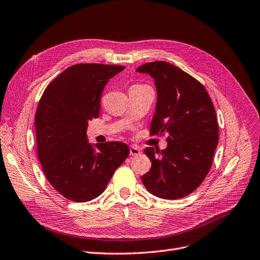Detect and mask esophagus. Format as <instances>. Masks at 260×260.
Instances as JSON below:
<instances>
[{"label": "esophagus", "instance_id": "34e87169", "mask_svg": "<svg viewBox=\"0 0 260 260\" xmlns=\"http://www.w3.org/2000/svg\"><path fill=\"white\" fill-rule=\"evenodd\" d=\"M139 154H141V149H140V148L131 146L130 147V155H139Z\"/></svg>", "mask_w": 260, "mask_h": 260}]
</instances>
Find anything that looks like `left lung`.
Returning a JSON list of instances; mask_svg holds the SVG:
<instances>
[{
	"mask_svg": "<svg viewBox=\"0 0 260 260\" xmlns=\"http://www.w3.org/2000/svg\"><path fill=\"white\" fill-rule=\"evenodd\" d=\"M137 72L152 77L156 88L151 134H168L164 150L145 149L152 165L143 184L162 199H180L199 187L211 169L219 140L214 105L199 81L169 62H148Z\"/></svg>",
	"mask_w": 260,
	"mask_h": 260,
	"instance_id": "left-lung-1",
	"label": "left lung"
}]
</instances>
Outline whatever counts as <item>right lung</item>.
Segmentation results:
<instances>
[{"label": "right lung", "mask_w": 260, "mask_h": 260, "mask_svg": "<svg viewBox=\"0 0 260 260\" xmlns=\"http://www.w3.org/2000/svg\"><path fill=\"white\" fill-rule=\"evenodd\" d=\"M125 67L80 63L47 85L35 116L37 151L44 175L67 199L86 202L102 194L129 155L125 143L91 144L89 120L101 111L108 81Z\"/></svg>", "instance_id": "right-lung-1"}]
</instances>
